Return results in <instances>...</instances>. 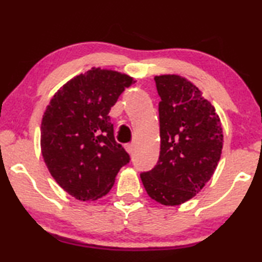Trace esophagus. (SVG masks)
<instances>
[{"label":"esophagus","mask_w":262,"mask_h":262,"mask_svg":"<svg viewBox=\"0 0 262 262\" xmlns=\"http://www.w3.org/2000/svg\"><path fill=\"white\" fill-rule=\"evenodd\" d=\"M126 151L130 154V155H134V152H135V144H127L126 145Z\"/></svg>","instance_id":"obj_1"}]
</instances>
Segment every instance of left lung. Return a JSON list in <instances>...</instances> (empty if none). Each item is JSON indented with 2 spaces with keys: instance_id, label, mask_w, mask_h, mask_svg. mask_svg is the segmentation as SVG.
<instances>
[{
  "instance_id": "1",
  "label": "left lung",
  "mask_w": 262,
  "mask_h": 262,
  "mask_svg": "<svg viewBox=\"0 0 262 262\" xmlns=\"http://www.w3.org/2000/svg\"><path fill=\"white\" fill-rule=\"evenodd\" d=\"M161 150L157 164L141 174L155 202L175 206L200 192L216 170L223 148V130L214 107L187 78L155 76Z\"/></svg>"
}]
</instances>
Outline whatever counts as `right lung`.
Returning a JSON list of instances; mask_svg holds the SVG:
<instances>
[{
  "label": "right lung",
  "mask_w": 262,
  "mask_h": 262,
  "mask_svg": "<svg viewBox=\"0 0 262 262\" xmlns=\"http://www.w3.org/2000/svg\"><path fill=\"white\" fill-rule=\"evenodd\" d=\"M128 75L92 68L68 81L46 107L40 146L57 184L83 202L106 195L130 156L114 139L108 116L125 88Z\"/></svg>",
  "instance_id": "1"
}]
</instances>
